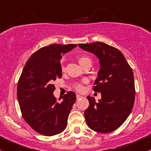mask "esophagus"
<instances>
[{
    "instance_id": "34e87169",
    "label": "esophagus",
    "mask_w": 151,
    "mask_h": 151,
    "mask_svg": "<svg viewBox=\"0 0 151 151\" xmlns=\"http://www.w3.org/2000/svg\"><path fill=\"white\" fill-rule=\"evenodd\" d=\"M82 96H80V95L79 94H77V99H80V98H82Z\"/></svg>"
}]
</instances>
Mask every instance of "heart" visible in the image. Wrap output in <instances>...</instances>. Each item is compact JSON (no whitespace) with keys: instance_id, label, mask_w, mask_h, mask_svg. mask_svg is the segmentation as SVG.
<instances>
[{"instance_id":"b5f03b06","label":"heart","mask_w":151,"mask_h":151,"mask_svg":"<svg viewBox=\"0 0 151 151\" xmlns=\"http://www.w3.org/2000/svg\"><path fill=\"white\" fill-rule=\"evenodd\" d=\"M78 61L81 66L83 67L86 63H91V59H90L88 56H86V55H82V56H80L78 58ZM61 69L62 71H64L65 69H65V66L63 62H61ZM73 87H74V88L76 90H77V91L79 92L82 91L84 89L81 83H80V82H74V83L73 84Z\"/></svg>"}]
</instances>
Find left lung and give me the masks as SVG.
Instances as JSON below:
<instances>
[{
    "instance_id": "left-lung-1",
    "label": "left lung",
    "mask_w": 151,
    "mask_h": 151,
    "mask_svg": "<svg viewBox=\"0 0 151 151\" xmlns=\"http://www.w3.org/2000/svg\"><path fill=\"white\" fill-rule=\"evenodd\" d=\"M99 58L101 69L95 81V92L101 93L97 103L88 96L89 107L85 111L88 126L93 131L109 133L118 129L131 113L135 88L133 71L119 50L104 42L79 44Z\"/></svg>"
}]
</instances>
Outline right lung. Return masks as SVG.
<instances>
[{
	"label": "right lung",
	"mask_w": 151,
	"mask_h": 151,
	"mask_svg": "<svg viewBox=\"0 0 151 151\" xmlns=\"http://www.w3.org/2000/svg\"><path fill=\"white\" fill-rule=\"evenodd\" d=\"M77 46L53 44L41 47L29 57L19 79L17 98L22 117L42 135H55L66 127L76 94L68 91L63 101L58 102L53 93L55 89L53 82L62 76L60 62L62 53Z\"/></svg>",
	"instance_id": "obj_1"
}]
</instances>
